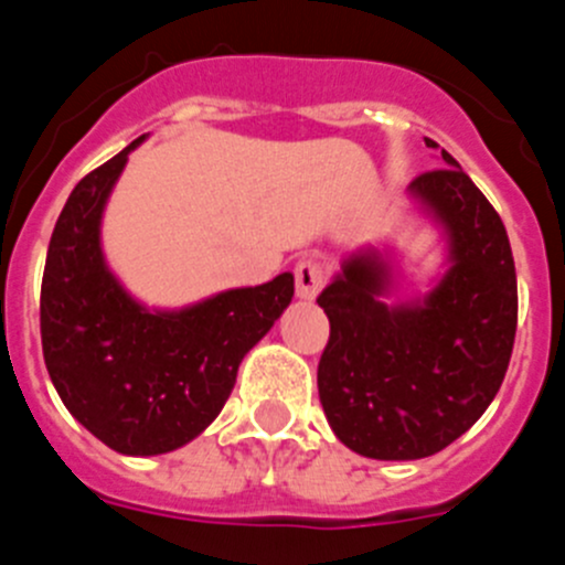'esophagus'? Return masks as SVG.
<instances>
[{"label": "esophagus", "instance_id": "34e87169", "mask_svg": "<svg viewBox=\"0 0 565 565\" xmlns=\"http://www.w3.org/2000/svg\"><path fill=\"white\" fill-rule=\"evenodd\" d=\"M294 279H297V297L313 299L326 286V268H322L317 257L308 254V257H302L294 266Z\"/></svg>", "mask_w": 565, "mask_h": 565}]
</instances>
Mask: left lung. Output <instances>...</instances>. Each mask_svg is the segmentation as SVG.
<instances>
[{"label":"left lung","instance_id":"left-lung-1","mask_svg":"<svg viewBox=\"0 0 565 565\" xmlns=\"http://www.w3.org/2000/svg\"><path fill=\"white\" fill-rule=\"evenodd\" d=\"M430 147L436 141L427 138ZM411 183L452 239V268L424 306L387 308V266L351 257L319 294L331 322L319 402L344 447L413 461L450 447L495 398L518 328L515 259L501 214L450 152Z\"/></svg>","mask_w":565,"mask_h":565}]
</instances>
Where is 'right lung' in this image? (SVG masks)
I'll return each mask as SVG.
<instances>
[{"label":"right lung","instance_id":"add662e5","mask_svg":"<svg viewBox=\"0 0 565 565\" xmlns=\"http://www.w3.org/2000/svg\"><path fill=\"white\" fill-rule=\"evenodd\" d=\"M84 174L50 237L39 299L42 351L58 396L98 441L158 456L192 441L223 411L237 367L294 297V277L149 313L107 271L98 223L129 149Z\"/></svg>","mask_w":565,"mask_h":565}]
</instances>
